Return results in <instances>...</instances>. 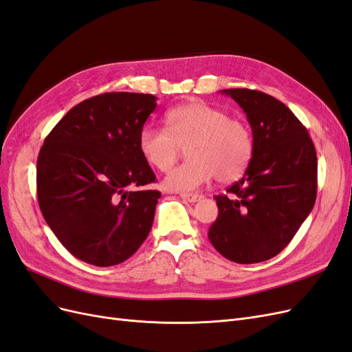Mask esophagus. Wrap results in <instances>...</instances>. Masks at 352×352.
Here are the masks:
<instances>
[{"label": "esophagus", "mask_w": 352, "mask_h": 352, "mask_svg": "<svg viewBox=\"0 0 352 352\" xmlns=\"http://www.w3.org/2000/svg\"><path fill=\"white\" fill-rule=\"evenodd\" d=\"M180 198H182L186 202H197V201H199L202 198V195H198V194H182V195H180Z\"/></svg>", "instance_id": "esophagus-1"}]
</instances>
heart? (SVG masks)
Listing matches in <instances>:
<instances>
[{"label":"heart","mask_w":352,"mask_h":352,"mask_svg":"<svg viewBox=\"0 0 352 352\" xmlns=\"http://www.w3.org/2000/svg\"><path fill=\"white\" fill-rule=\"evenodd\" d=\"M167 129L145 124L138 146L151 167L167 172L186 146V163L167 173L163 185L175 192H192L214 176L229 184L248 168L254 138L247 122L229 117L204 101H189L166 113Z\"/></svg>","instance_id":"1"}]
</instances>
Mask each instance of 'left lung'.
<instances>
[{
	"label": "left lung",
	"instance_id": "8db88e82",
	"mask_svg": "<svg viewBox=\"0 0 352 352\" xmlns=\"http://www.w3.org/2000/svg\"><path fill=\"white\" fill-rule=\"evenodd\" d=\"M247 114L254 138L243 177L216 195L219 216L208 239L239 264L278 255L310 214L317 195V155L307 127L283 102L255 89H223Z\"/></svg>",
	"mask_w": 352,
	"mask_h": 352
}]
</instances>
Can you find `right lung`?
<instances>
[{"instance_id":"right-lung-1","label":"right lung","mask_w":352,"mask_h":352,"mask_svg":"<svg viewBox=\"0 0 352 352\" xmlns=\"http://www.w3.org/2000/svg\"><path fill=\"white\" fill-rule=\"evenodd\" d=\"M155 107L151 94L97 95L67 111L41 146L42 216L63 247L85 263H123L151 230L162 194L148 188L155 175L138 138Z\"/></svg>"}]
</instances>
